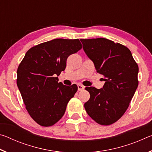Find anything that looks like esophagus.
I'll list each match as a JSON object with an SVG mask.
<instances>
[{
	"label": "esophagus",
	"mask_w": 152,
	"mask_h": 152,
	"mask_svg": "<svg viewBox=\"0 0 152 152\" xmlns=\"http://www.w3.org/2000/svg\"><path fill=\"white\" fill-rule=\"evenodd\" d=\"M84 88H85V87H84L83 85H82V84H78V91H83V90L84 89Z\"/></svg>",
	"instance_id": "obj_1"
}]
</instances>
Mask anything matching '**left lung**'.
I'll return each instance as SVG.
<instances>
[{
    "label": "left lung",
    "mask_w": 152,
    "mask_h": 152,
    "mask_svg": "<svg viewBox=\"0 0 152 152\" xmlns=\"http://www.w3.org/2000/svg\"><path fill=\"white\" fill-rule=\"evenodd\" d=\"M83 50L103 75L102 88L86 87L91 97L86 113L100 125H108L123 116L138 86L139 68L129 49L105 38L80 39Z\"/></svg>",
    "instance_id": "left-lung-1"
}]
</instances>
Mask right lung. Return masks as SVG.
Instances as JSON below:
<instances>
[{"instance_id":"obj_1","label":"right lung","mask_w":152,"mask_h":152,"mask_svg":"<svg viewBox=\"0 0 152 152\" xmlns=\"http://www.w3.org/2000/svg\"><path fill=\"white\" fill-rule=\"evenodd\" d=\"M81 48L78 39L49 41L28 50L18 67V88L28 113L39 125H53L65 113L78 87L64 85L58 76L65 70L68 56Z\"/></svg>"}]
</instances>
